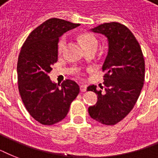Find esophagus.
Returning <instances> with one entry per match:
<instances>
[{
    "mask_svg": "<svg viewBox=\"0 0 158 158\" xmlns=\"http://www.w3.org/2000/svg\"><path fill=\"white\" fill-rule=\"evenodd\" d=\"M79 88H80V91L81 92H86L87 90V86L86 85H84V84H81L80 86H79Z\"/></svg>",
    "mask_w": 158,
    "mask_h": 158,
    "instance_id": "obj_1",
    "label": "esophagus"
}]
</instances>
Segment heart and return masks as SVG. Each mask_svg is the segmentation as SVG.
<instances>
[{"mask_svg":"<svg viewBox=\"0 0 158 158\" xmlns=\"http://www.w3.org/2000/svg\"><path fill=\"white\" fill-rule=\"evenodd\" d=\"M79 39L81 43L82 46L84 47V50H87L89 48H96L98 47V40L95 38V36L93 35L90 33H83L79 36ZM66 38L65 37H62L60 39L59 43H58V52L59 53H62L64 51L66 48Z\"/></svg>","mask_w":158,"mask_h":158,"instance_id":"obj_1","label":"heart"}]
</instances>
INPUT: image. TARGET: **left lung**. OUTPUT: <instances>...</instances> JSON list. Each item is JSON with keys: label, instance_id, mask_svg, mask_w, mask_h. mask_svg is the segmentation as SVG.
I'll return each mask as SVG.
<instances>
[{"label": "left lung", "instance_id": "obj_1", "mask_svg": "<svg viewBox=\"0 0 158 158\" xmlns=\"http://www.w3.org/2000/svg\"><path fill=\"white\" fill-rule=\"evenodd\" d=\"M91 31L107 38L108 52L102 65L105 91H98L95 85L87 89L98 94V102L89 106V113L101 124L114 125L130 112L139 97L144 81V59L137 39L121 23H105Z\"/></svg>", "mask_w": 158, "mask_h": 158}]
</instances>
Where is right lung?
Instances as JSON below:
<instances>
[{"label":"right lung","mask_w":158,"mask_h":158,"mask_svg":"<svg viewBox=\"0 0 158 158\" xmlns=\"http://www.w3.org/2000/svg\"><path fill=\"white\" fill-rule=\"evenodd\" d=\"M79 25L49 19L31 32L21 48L17 63L19 92L28 113L42 125L63 120L79 93L73 80L66 79L60 85L48 75L58 59L59 38Z\"/></svg>","instance_id":"right-lung-1"}]
</instances>
